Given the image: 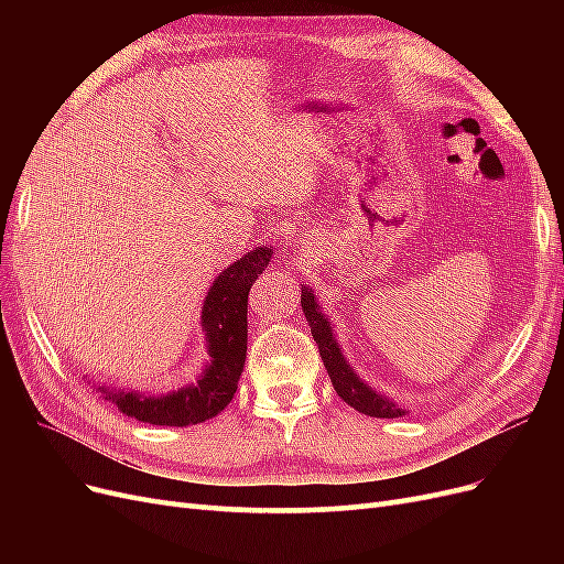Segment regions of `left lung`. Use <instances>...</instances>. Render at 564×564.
Here are the masks:
<instances>
[{"mask_svg":"<svg viewBox=\"0 0 564 564\" xmlns=\"http://www.w3.org/2000/svg\"><path fill=\"white\" fill-rule=\"evenodd\" d=\"M301 305H303L305 319H308V324H311V334H313L317 350L322 355V362L329 371V379H332L334 390L338 392V398L367 416H377V419L402 416L404 412L400 406H395L383 395H377V392H373L367 383L357 379V373H352L350 365L344 360L340 348L336 346V338L332 334V324L319 313L317 303H315V294H311L308 289H303L301 292Z\"/></svg>","mask_w":564,"mask_h":564,"instance_id":"1","label":"left lung"}]
</instances>
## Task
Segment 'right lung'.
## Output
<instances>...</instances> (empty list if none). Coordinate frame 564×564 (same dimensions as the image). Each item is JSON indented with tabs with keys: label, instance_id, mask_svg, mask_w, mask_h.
<instances>
[{
	"label": "right lung",
	"instance_id": "1",
	"mask_svg": "<svg viewBox=\"0 0 564 564\" xmlns=\"http://www.w3.org/2000/svg\"><path fill=\"white\" fill-rule=\"evenodd\" d=\"M270 249L259 247L224 270L204 301L202 329L209 338L212 365L204 377L166 398H145L139 392H108L119 412L152 425L202 423L230 404L247 360V299L256 278L268 268ZM100 390V388H98Z\"/></svg>",
	"mask_w": 564,
	"mask_h": 564
}]
</instances>
